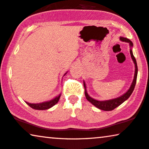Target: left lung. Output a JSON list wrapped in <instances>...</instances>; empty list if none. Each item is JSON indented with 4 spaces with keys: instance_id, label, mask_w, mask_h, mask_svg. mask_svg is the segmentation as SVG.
Instances as JSON below:
<instances>
[{
    "instance_id": "obj_1",
    "label": "left lung",
    "mask_w": 149,
    "mask_h": 149,
    "mask_svg": "<svg viewBox=\"0 0 149 149\" xmlns=\"http://www.w3.org/2000/svg\"><path fill=\"white\" fill-rule=\"evenodd\" d=\"M119 40L122 42H125L129 43L130 47V55L132 57V59L134 63L135 66V72H134V79L132 82V84L130 87L129 88V89L127 90L126 93L123 94V95H121L119 97L113 98V99L110 100H96L95 98H92L91 96L88 95V94L87 93L86 90V83L84 82V86L85 88V96L86 99L88 100L90 102H91L93 105H95L96 107H97L99 109L103 110V111H112L114 109H116L117 107L120 105L121 104H122L123 102L125 101L127 98H128L132 93H133L134 89L135 88L136 83V79H137V74H138V67H137V63L136 60L134 56L133 53H132V48L133 47V43L128 38H126L124 37H120L119 38Z\"/></svg>"
}]
</instances>
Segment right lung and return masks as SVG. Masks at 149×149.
<instances>
[{
    "label": "right lung",
    "mask_w": 149,
    "mask_h": 149,
    "mask_svg": "<svg viewBox=\"0 0 149 149\" xmlns=\"http://www.w3.org/2000/svg\"><path fill=\"white\" fill-rule=\"evenodd\" d=\"M67 73H68V72L64 74V75H65V74H67ZM60 96H61V94L60 95H58V96H56L55 98H53V99L49 100V101L40 102V103H30V102H26L30 107L33 109L46 110V109H49L51 108L52 107H53L54 105V104L57 103L58 100H59Z\"/></svg>",
    "instance_id": "1"
}]
</instances>
